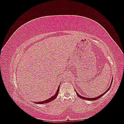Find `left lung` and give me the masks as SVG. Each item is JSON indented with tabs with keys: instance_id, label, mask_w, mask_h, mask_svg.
Masks as SVG:
<instances>
[{
	"instance_id": "left-lung-1",
	"label": "left lung",
	"mask_w": 124,
	"mask_h": 124,
	"mask_svg": "<svg viewBox=\"0 0 124 124\" xmlns=\"http://www.w3.org/2000/svg\"><path fill=\"white\" fill-rule=\"evenodd\" d=\"M113 78H112V80H111V84H110V86H109V87H108V89L107 90V91H106V92H105L104 93H102V94H101L100 96H98V97H95V98H86V97H83V96H81V95H80L79 94H78V93H77V92H76V90H75V91H76V93H77V95H78V97H80V98H81V99L87 100H91V101H92V100H93H93H97V99H98L99 98H100V97H102L103 95H104L105 94V93H107L108 91V90H109V89H110V88H111V85H112V82H113Z\"/></svg>"
}]
</instances>
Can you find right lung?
Listing matches in <instances>:
<instances>
[{"instance_id":"1","label":"right lung","mask_w":124,"mask_h":124,"mask_svg":"<svg viewBox=\"0 0 124 124\" xmlns=\"http://www.w3.org/2000/svg\"><path fill=\"white\" fill-rule=\"evenodd\" d=\"M60 84H61V83H60ZM59 87H60V85H59L58 87L57 88V91H56L55 94L52 97H51V98H48L46 100H44V101H40V102H34V103H36V104H44V103H47L48 102H51V101L54 100V99H55L56 98V97H57V95H58V92H59Z\"/></svg>"}]
</instances>
